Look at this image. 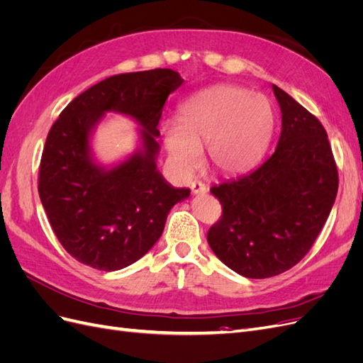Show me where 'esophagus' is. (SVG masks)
I'll use <instances>...</instances> for the list:
<instances>
[{"label": "esophagus", "mask_w": 363, "mask_h": 363, "mask_svg": "<svg viewBox=\"0 0 363 363\" xmlns=\"http://www.w3.org/2000/svg\"><path fill=\"white\" fill-rule=\"evenodd\" d=\"M191 191L195 195H201V194L207 192V188H206V184L201 183V182H192L191 183Z\"/></svg>", "instance_id": "obj_1"}]
</instances>
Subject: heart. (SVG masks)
Returning <instances> with one entry per match:
<instances>
[{
    "instance_id": "obj_1",
    "label": "heart",
    "mask_w": 363,
    "mask_h": 363,
    "mask_svg": "<svg viewBox=\"0 0 363 363\" xmlns=\"http://www.w3.org/2000/svg\"><path fill=\"white\" fill-rule=\"evenodd\" d=\"M276 125L267 96L235 84L208 87L186 100L179 123L164 121L162 135L172 163L183 172L199 167L200 151L221 174L255 167L268 148Z\"/></svg>"
}]
</instances>
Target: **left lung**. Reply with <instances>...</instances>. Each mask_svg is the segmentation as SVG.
<instances>
[{
	"label": "left lung",
	"mask_w": 363,
	"mask_h": 363,
	"mask_svg": "<svg viewBox=\"0 0 363 363\" xmlns=\"http://www.w3.org/2000/svg\"><path fill=\"white\" fill-rule=\"evenodd\" d=\"M281 111L276 151L242 177L213 186L223 215L208 228L216 257L247 279L295 267L313 245L337 194V168L323 124L272 84Z\"/></svg>",
	"instance_id": "1"
}]
</instances>
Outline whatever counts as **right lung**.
I'll return each instance as SVG.
<instances>
[{"label": "right lung", "instance_id": "add662e5", "mask_svg": "<svg viewBox=\"0 0 363 363\" xmlns=\"http://www.w3.org/2000/svg\"><path fill=\"white\" fill-rule=\"evenodd\" d=\"M183 79L168 68L112 75L80 94L52 124L39 167V196L59 242L87 267L123 269L162 236L174 204L189 196L157 171V124ZM133 117L140 147L113 169L98 165L90 135L104 113Z\"/></svg>", "mask_w": 363, "mask_h": 363}]
</instances>
